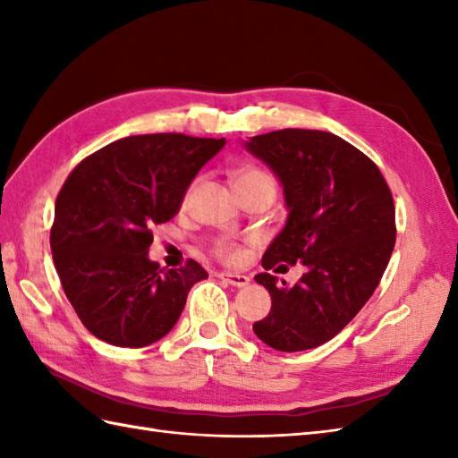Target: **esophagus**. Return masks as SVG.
Here are the masks:
<instances>
[{"mask_svg": "<svg viewBox=\"0 0 458 458\" xmlns=\"http://www.w3.org/2000/svg\"><path fill=\"white\" fill-rule=\"evenodd\" d=\"M220 279L228 281L230 285L234 287H246L250 284V277L248 276H240V274H232V271H222V274H218Z\"/></svg>", "mask_w": 458, "mask_h": 458, "instance_id": "obj_1", "label": "esophagus"}]
</instances>
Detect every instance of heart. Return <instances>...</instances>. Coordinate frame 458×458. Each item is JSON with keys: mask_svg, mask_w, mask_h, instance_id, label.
Returning a JSON list of instances; mask_svg holds the SVG:
<instances>
[{"mask_svg": "<svg viewBox=\"0 0 458 458\" xmlns=\"http://www.w3.org/2000/svg\"><path fill=\"white\" fill-rule=\"evenodd\" d=\"M256 184H274V181H271L269 174L266 171H261L258 167H242L234 173V187L236 191L238 189H246V187H256ZM216 254L226 258V259H232L236 256V250L232 248L230 244H218L216 246Z\"/></svg>", "mask_w": 458, "mask_h": 458, "instance_id": "b5f03b06", "label": "heart"}]
</instances>
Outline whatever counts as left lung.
<instances>
[{
  "label": "left lung",
  "instance_id": "obj_1",
  "mask_svg": "<svg viewBox=\"0 0 458 458\" xmlns=\"http://www.w3.org/2000/svg\"><path fill=\"white\" fill-rule=\"evenodd\" d=\"M246 149L284 184V230L261 258L256 281L271 310L256 336L281 352H299L336 336L372 297L395 244L392 191L376 163L335 133L277 130L256 135ZM301 260L295 286L276 285L269 268Z\"/></svg>",
  "mask_w": 458,
  "mask_h": 458
}]
</instances>
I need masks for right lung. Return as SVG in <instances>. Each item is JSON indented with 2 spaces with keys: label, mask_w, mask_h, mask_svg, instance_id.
<instances>
[{
  "label": "right lung",
  "mask_w": 458,
  "mask_h": 458,
  "mask_svg": "<svg viewBox=\"0 0 458 458\" xmlns=\"http://www.w3.org/2000/svg\"><path fill=\"white\" fill-rule=\"evenodd\" d=\"M226 140L184 133L130 135L89 155L55 202L51 250L64 295L90 333L114 346L157 343L177 323L191 287L208 274L189 259H149L155 224L179 212L184 192Z\"/></svg>",
  "instance_id": "add662e5"
}]
</instances>
